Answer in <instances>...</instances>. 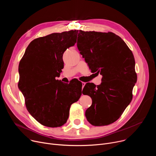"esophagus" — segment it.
Listing matches in <instances>:
<instances>
[{
    "label": "esophagus",
    "instance_id": "obj_1",
    "mask_svg": "<svg viewBox=\"0 0 156 156\" xmlns=\"http://www.w3.org/2000/svg\"><path fill=\"white\" fill-rule=\"evenodd\" d=\"M86 84V83H84V82H82V89L84 87V85Z\"/></svg>",
    "mask_w": 156,
    "mask_h": 156
}]
</instances>
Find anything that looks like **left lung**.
Returning a JSON list of instances; mask_svg holds the SVG:
<instances>
[{
	"label": "left lung",
	"mask_w": 156,
	"mask_h": 156,
	"mask_svg": "<svg viewBox=\"0 0 156 156\" xmlns=\"http://www.w3.org/2000/svg\"><path fill=\"white\" fill-rule=\"evenodd\" d=\"M77 47L91 70L102 76L99 85L87 83L83 88L92 99L85 112L87 120L94 126L112 123L132 100L137 81L134 56L123 40L111 32L80 30Z\"/></svg>",
	"instance_id": "8db88e82"
}]
</instances>
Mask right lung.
I'll list each match as a JSON object with an SVG mask.
<instances>
[{"label": "right lung", "instance_id": "obj_1", "mask_svg": "<svg viewBox=\"0 0 156 156\" xmlns=\"http://www.w3.org/2000/svg\"><path fill=\"white\" fill-rule=\"evenodd\" d=\"M78 33L71 30L35 39L20 62L18 88L29 113L44 126L54 128L65 124L71 105L83 92L78 80L66 84L55 80L63 68V54L75 45Z\"/></svg>", "mask_w": 156, "mask_h": 156}]
</instances>
